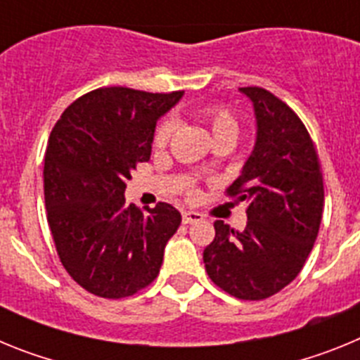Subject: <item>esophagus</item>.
<instances>
[{
	"mask_svg": "<svg viewBox=\"0 0 360 360\" xmlns=\"http://www.w3.org/2000/svg\"><path fill=\"white\" fill-rule=\"evenodd\" d=\"M203 216L200 214V212L196 211H186L182 212V221L184 224H198V221H202Z\"/></svg>",
	"mask_w": 360,
	"mask_h": 360,
	"instance_id": "34e87169",
	"label": "esophagus"
}]
</instances>
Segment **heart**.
<instances>
[{
    "mask_svg": "<svg viewBox=\"0 0 360 360\" xmlns=\"http://www.w3.org/2000/svg\"><path fill=\"white\" fill-rule=\"evenodd\" d=\"M202 117L203 120L209 124V128H211L214 141H219V139H231V141H236L240 126H238L236 117L232 115L227 108L218 106V104H211V106L203 108ZM173 131H174V120L162 119L160 122L157 124L155 133H153V144L157 146V148H164V146H167ZM187 195L189 196L195 195V189H193V187H187Z\"/></svg>",
    "mask_w": 360,
    "mask_h": 360,
    "instance_id": "b5f03b06",
    "label": "heart"
}]
</instances>
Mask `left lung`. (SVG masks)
Here are the masks:
<instances>
[{
    "label": "left lung",
    "instance_id": "obj_1",
    "mask_svg": "<svg viewBox=\"0 0 360 360\" xmlns=\"http://www.w3.org/2000/svg\"><path fill=\"white\" fill-rule=\"evenodd\" d=\"M240 91L254 104L257 139L227 196L247 205V225L240 232L216 219L203 263L216 287L259 301L303 269L319 232L324 187L316 146L297 113L265 88Z\"/></svg>",
    "mask_w": 360,
    "mask_h": 360
}]
</instances>
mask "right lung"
Returning <instances> with one entry per match:
<instances>
[{"instance_id": "obj_1", "label": "right lung", "mask_w": 360, "mask_h": 360, "mask_svg": "<svg viewBox=\"0 0 360 360\" xmlns=\"http://www.w3.org/2000/svg\"><path fill=\"white\" fill-rule=\"evenodd\" d=\"M182 94L98 88L73 101L50 133L46 219L63 266L90 294L128 297L160 272L182 216L164 202L148 212L126 207L124 191L133 169L151 157L158 117Z\"/></svg>"}]
</instances>
